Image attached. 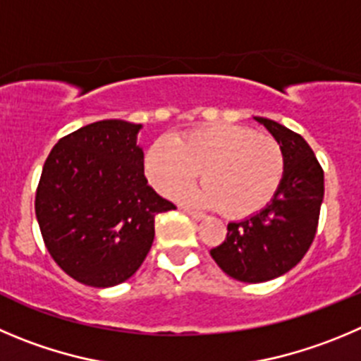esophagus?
<instances>
[{
    "mask_svg": "<svg viewBox=\"0 0 361 361\" xmlns=\"http://www.w3.org/2000/svg\"><path fill=\"white\" fill-rule=\"evenodd\" d=\"M185 212H187V214L190 215V217L194 219V221H201V219L204 217V215L201 214V212H196V210H188V208H185Z\"/></svg>",
    "mask_w": 361,
    "mask_h": 361,
    "instance_id": "1",
    "label": "esophagus"
}]
</instances>
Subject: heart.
Returning a JSON list of instances; mask_svg holds the SVG:
<instances>
[{
  "instance_id": "1",
  "label": "heart",
  "mask_w": 361,
  "mask_h": 361,
  "mask_svg": "<svg viewBox=\"0 0 361 361\" xmlns=\"http://www.w3.org/2000/svg\"><path fill=\"white\" fill-rule=\"evenodd\" d=\"M144 171L164 196L187 188L201 173L204 188L183 192V200L217 207L230 219L264 210L281 185L285 154L276 139L238 124H210L158 139L147 149Z\"/></svg>"
}]
</instances>
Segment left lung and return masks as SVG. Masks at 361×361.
Returning a JSON list of instances; mask_svg holds the SVG:
<instances>
[{
	"mask_svg": "<svg viewBox=\"0 0 361 361\" xmlns=\"http://www.w3.org/2000/svg\"><path fill=\"white\" fill-rule=\"evenodd\" d=\"M281 146L285 174L274 200L262 212L230 222L224 242L210 251L231 278L262 283L285 274L302 260L319 226L324 171L301 135L276 121L255 117Z\"/></svg>",
	"mask_w": 361,
	"mask_h": 361,
	"instance_id": "left-lung-1",
	"label": "left lung"
}]
</instances>
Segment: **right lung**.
I'll use <instances>...</instances> for the list:
<instances>
[{"mask_svg":"<svg viewBox=\"0 0 361 361\" xmlns=\"http://www.w3.org/2000/svg\"><path fill=\"white\" fill-rule=\"evenodd\" d=\"M140 124L104 119L66 135L46 158L35 215L49 255L89 287L126 281L146 260L154 217L174 210L147 185Z\"/></svg>","mask_w":361,"mask_h":361,"instance_id":"right-lung-1","label":"right lung"}]
</instances>
